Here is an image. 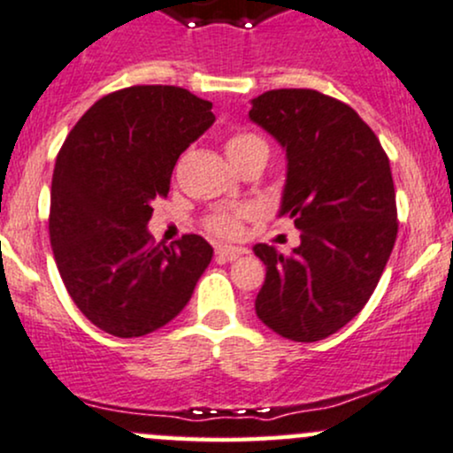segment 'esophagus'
Masks as SVG:
<instances>
[{
    "instance_id": "obj_1",
    "label": "esophagus",
    "mask_w": 453,
    "mask_h": 453,
    "mask_svg": "<svg viewBox=\"0 0 453 453\" xmlns=\"http://www.w3.org/2000/svg\"><path fill=\"white\" fill-rule=\"evenodd\" d=\"M247 254L245 247H232V245H223V247H217V256H221V258H236V256H242Z\"/></svg>"
}]
</instances>
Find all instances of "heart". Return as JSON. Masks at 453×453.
<instances>
[{
    "label": "heart",
    "mask_w": 453,
    "mask_h": 453,
    "mask_svg": "<svg viewBox=\"0 0 453 453\" xmlns=\"http://www.w3.org/2000/svg\"><path fill=\"white\" fill-rule=\"evenodd\" d=\"M256 147H265V141L258 139L256 134H247V132H241V134L230 136L226 142V154L227 158H234V156L245 154V151L256 150ZM256 217L254 208H241L236 212H221L214 214V217L208 221V227H211L212 234L221 236V239H236L242 232V219Z\"/></svg>",
    "instance_id": "heart-1"
}]
</instances>
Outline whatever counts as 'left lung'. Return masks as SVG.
<instances>
[{
	"mask_svg": "<svg viewBox=\"0 0 453 453\" xmlns=\"http://www.w3.org/2000/svg\"><path fill=\"white\" fill-rule=\"evenodd\" d=\"M250 121L287 151L278 217L302 232L290 256L254 245L266 266L256 314L284 339L321 341L363 311L393 251L388 158L354 108L312 88L266 90Z\"/></svg>",
	"mask_w": 453,
	"mask_h": 453,
	"instance_id": "1",
	"label": "left lung"
}]
</instances>
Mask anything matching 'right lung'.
Returning a JSON list of instances; mask_svg holds the SVG:
<instances>
[{"label":"right lung","mask_w":453,"mask_h":453,"mask_svg":"<svg viewBox=\"0 0 453 453\" xmlns=\"http://www.w3.org/2000/svg\"><path fill=\"white\" fill-rule=\"evenodd\" d=\"M211 108L180 87L117 90L84 112L56 158V265L80 312L108 334L134 339L166 326L211 265L202 236L154 245L147 230L180 154L214 123Z\"/></svg>","instance_id":"add662e5"}]
</instances>
